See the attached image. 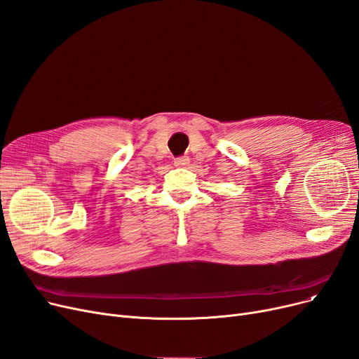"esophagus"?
I'll return each mask as SVG.
<instances>
[{"label": "esophagus", "instance_id": "esophagus-1", "mask_svg": "<svg viewBox=\"0 0 359 359\" xmlns=\"http://www.w3.org/2000/svg\"><path fill=\"white\" fill-rule=\"evenodd\" d=\"M189 164V158L188 157H179L175 160V165L176 167H186Z\"/></svg>", "mask_w": 359, "mask_h": 359}]
</instances>
